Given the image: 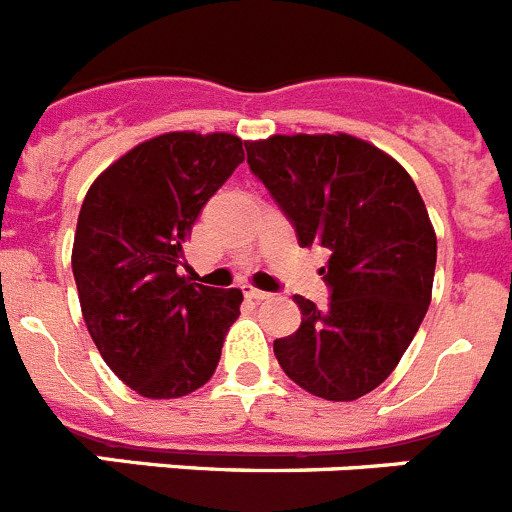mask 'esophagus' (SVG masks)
Returning <instances> with one entry per match:
<instances>
[{
	"label": "esophagus",
	"mask_w": 512,
	"mask_h": 512,
	"mask_svg": "<svg viewBox=\"0 0 512 512\" xmlns=\"http://www.w3.org/2000/svg\"><path fill=\"white\" fill-rule=\"evenodd\" d=\"M244 294L249 296V299H255V302H265V299H270V294L268 291H260V289H252V286H249L247 291H244Z\"/></svg>",
	"instance_id": "34e87169"
}]
</instances>
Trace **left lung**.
Here are the masks:
<instances>
[{
    "label": "left lung",
    "instance_id": "1",
    "mask_svg": "<svg viewBox=\"0 0 512 512\" xmlns=\"http://www.w3.org/2000/svg\"><path fill=\"white\" fill-rule=\"evenodd\" d=\"M247 163L302 247L330 249L328 307L294 296L296 333L273 341L281 369L325 401H356L390 377L432 302L437 236L401 163L362 137L249 140Z\"/></svg>",
    "mask_w": 512,
    "mask_h": 512
}]
</instances>
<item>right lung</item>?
<instances>
[{
	"label": "right lung",
	"instance_id": "add662e5",
	"mask_svg": "<svg viewBox=\"0 0 512 512\" xmlns=\"http://www.w3.org/2000/svg\"><path fill=\"white\" fill-rule=\"evenodd\" d=\"M244 161L231 132H166L127 150L90 184L72 273L88 333L111 372L145 398L203 388L239 317L242 291L179 276L197 216Z\"/></svg>",
	"mask_w": 512,
	"mask_h": 512
}]
</instances>
